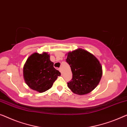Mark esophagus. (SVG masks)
Masks as SVG:
<instances>
[{"label":"esophagus","mask_w":127,"mask_h":127,"mask_svg":"<svg viewBox=\"0 0 127 127\" xmlns=\"http://www.w3.org/2000/svg\"><path fill=\"white\" fill-rule=\"evenodd\" d=\"M58 70H59V71H60L61 73V74H62V70L61 68H59V69H58Z\"/></svg>","instance_id":"1"}]
</instances>
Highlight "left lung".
I'll return each instance as SVG.
<instances>
[{
  "label": "left lung",
  "instance_id": "left-lung-1",
  "mask_svg": "<svg viewBox=\"0 0 127 127\" xmlns=\"http://www.w3.org/2000/svg\"><path fill=\"white\" fill-rule=\"evenodd\" d=\"M72 72L67 86L74 93L83 95L95 89L101 78L102 66L95 56L82 49L69 52L66 60Z\"/></svg>",
  "mask_w": 127,
  "mask_h": 127
}]
</instances>
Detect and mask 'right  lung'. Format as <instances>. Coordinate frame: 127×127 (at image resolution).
<instances>
[{"instance_id": "right-lung-1", "label": "right lung", "mask_w": 127, "mask_h": 127, "mask_svg": "<svg viewBox=\"0 0 127 127\" xmlns=\"http://www.w3.org/2000/svg\"><path fill=\"white\" fill-rule=\"evenodd\" d=\"M60 75V71L54 67L49 54L45 52L31 55L24 65L23 77L26 84L39 93L50 89Z\"/></svg>"}]
</instances>
